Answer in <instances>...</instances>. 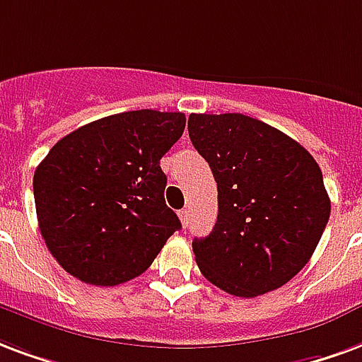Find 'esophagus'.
<instances>
[{
  "label": "esophagus",
  "instance_id": "esophagus-1",
  "mask_svg": "<svg viewBox=\"0 0 362 362\" xmlns=\"http://www.w3.org/2000/svg\"><path fill=\"white\" fill-rule=\"evenodd\" d=\"M178 216H180V221H182V224H184V226H188V216H189V213H188V209H182L180 213H178Z\"/></svg>",
  "mask_w": 362,
  "mask_h": 362
}]
</instances>
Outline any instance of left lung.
I'll list each match as a JSON object with an SVG mask.
<instances>
[{"instance_id":"1","label":"left lung","mask_w":362,"mask_h":362,"mask_svg":"<svg viewBox=\"0 0 362 362\" xmlns=\"http://www.w3.org/2000/svg\"><path fill=\"white\" fill-rule=\"evenodd\" d=\"M188 132L218 189L215 228L192 243L202 274L235 297L278 290L309 263L330 218L317 160L242 113H192Z\"/></svg>"}]
</instances>
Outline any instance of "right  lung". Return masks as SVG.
<instances>
[{"label":"right lung","mask_w":362,"mask_h":362,"mask_svg":"<svg viewBox=\"0 0 362 362\" xmlns=\"http://www.w3.org/2000/svg\"><path fill=\"white\" fill-rule=\"evenodd\" d=\"M184 128V113L127 111L49 149L32 182L36 215L49 253L71 276L93 286L128 282L182 228L165 203L160 157Z\"/></svg>","instance_id":"1"}]
</instances>
